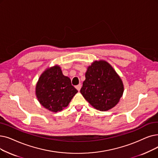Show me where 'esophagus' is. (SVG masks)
Returning <instances> with one entry per match:
<instances>
[{
    "label": "esophagus",
    "instance_id": "obj_1",
    "mask_svg": "<svg viewBox=\"0 0 158 158\" xmlns=\"http://www.w3.org/2000/svg\"><path fill=\"white\" fill-rule=\"evenodd\" d=\"M75 88H76V89H77V90L78 91H79V90H81V84H79V85H77L76 86H75Z\"/></svg>",
    "mask_w": 158,
    "mask_h": 158
}]
</instances>
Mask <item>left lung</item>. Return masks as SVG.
Returning a JSON list of instances; mask_svg holds the SVG:
<instances>
[{
  "label": "left lung",
  "mask_w": 158,
  "mask_h": 158,
  "mask_svg": "<svg viewBox=\"0 0 158 158\" xmlns=\"http://www.w3.org/2000/svg\"><path fill=\"white\" fill-rule=\"evenodd\" d=\"M85 77L80 92L94 108L107 111L118 103L124 92V85L107 61H94L88 66Z\"/></svg>",
  "instance_id": "left-lung-1"
}]
</instances>
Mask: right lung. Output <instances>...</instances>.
<instances>
[{"label": "right lung", "instance_id": "add662e5", "mask_svg": "<svg viewBox=\"0 0 158 158\" xmlns=\"http://www.w3.org/2000/svg\"><path fill=\"white\" fill-rule=\"evenodd\" d=\"M77 92L72 85L70 79L64 76L57 64L46 68L35 86V95L40 104L53 112L66 108Z\"/></svg>", "mask_w": 158, "mask_h": 158}]
</instances>
